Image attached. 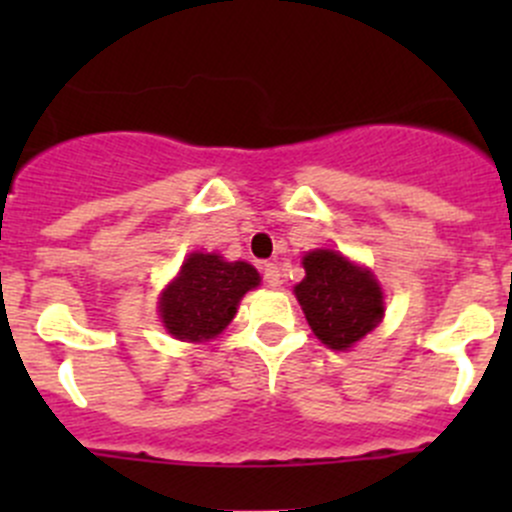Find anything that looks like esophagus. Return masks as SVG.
<instances>
[{
    "mask_svg": "<svg viewBox=\"0 0 512 512\" xmlns=\"http://www.w3.org/2000/svg\"><path fill=\"white\" fill-rule=\"evenodd\" d=\"M262 277H265V282L270 287H280L282 285V275H280V267L272 265V262H265L262 265Z\"/></svg>",
    "mask_w": 512,
    "mask_h": 512,
    "instance_id": "34e87169",
    "label": "esophagus"
}]
</instances>
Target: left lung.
I'll list each match as a JSON object with an SVG mask.
<instances>
[{"mask_svg":"<svg viewBox=\"0 0 512 512\" xmlns=\"http://www.w3.org/2000/svg\"><path fill=\"white\" fill-rule=\"evenodd\" d=\"M304 280L294 287L314 337L334 352H347L384 319V292L366 267L334 250L302 257Z\"/></svg>","mask_w":512,"mask_h":512,"instance_id":"left-lung-1","label":"left lung"}]
</instances>
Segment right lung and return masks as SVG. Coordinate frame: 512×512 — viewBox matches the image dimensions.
I'll use <instances>...</instances> for the list:
<instances>
[{
  "label": "right lung",
  "instance_id": "add662e5",
  "mask_svg": "<svg viewBox=\"0 0 512 512\" xmlns=\"http://www.w3.org/2000/svg\"><path fill=\"white\" fill-rule=\"evenodd\" d=\"M260 285L247 262H227L215 252H193L158 302L163 327L180 342H208L232 322L245 292Z\"/></svg>",
  "mask_w": 512,
  "mask_h": 512
}]
</instances>
